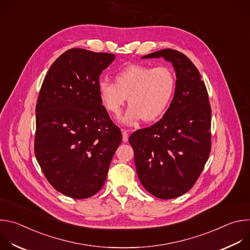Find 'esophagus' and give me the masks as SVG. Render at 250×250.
Here are the masks:
<instances>
[{
  "mask_svg": "<svg viewBox=\"0 0 250 250\" xmlns=\"http://www.w3.org/2000/svg\"><path fill=\"white\" fill-rule=\"evenodd\" d=\"M123 140L125 142L128 140V130H123Z\"/></svg>",
  "mask_w": 250,
  "mask_h": 250,
  "instance_id": "34e87169",
  "label": "esophagus"
}]
</instances>
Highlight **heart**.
<instances>
[{
	"mask_svg": "<svg viewBox=\"0 0 250 250\" xmlns=\"http://www.w3.org/2000/svg\"><path fill=\"white\" fill-rule=\"evenodd\" d=\"M175 84L170 67L131 64L120 71L116 82L100 79L98 93L104 109L115 116L121 114L128 98L130 104L120 122L132 125L142 119L146 122L158 119L171 102Z\"/></svg>",
	"mask_w": 250,
	"mask_h": 250,
	"instance_id": "heart-1",
	"label": "heart"
}]
</instances>
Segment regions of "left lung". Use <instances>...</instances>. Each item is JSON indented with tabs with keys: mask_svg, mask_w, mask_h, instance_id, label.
Masks as SVG:
<instances>
[{
	"mask_svg": "<svg viewBox=\"0 0 250 250\" xmlns=\"http://www.w3.org/2000/svg\"><path fill=\"white\" fill-rule=\"evenodd\" d=\"M160 57L175 70L173 100L159 122L134 131L128 140L141 185L151 195L168 200L188 192L204 169L210 151L211 111L193 62L170 48L142 56Z\"/></svg>",
	"mask_w": 250,
	"mask_h": 250,
	"instance_id": "1",
	"label": "left lung"
}]
</instances>
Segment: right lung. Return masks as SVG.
Returning a JSON list of instances; mask_svg holds the SVG:
<instances>
[{"mask_svg":"<svg viewBox=\"0 0 250 250\" xmlns=\"http://www.w3.org/2000/svg\"><path fill=\"white\" fill-rule=\"evenodd\" d=\"M115 57L69 49L53 62L40 91L35 157L53 188L70 198L101 190L122 142L98 93L100 75Z\"/></svg>","mask_w":250,"mask_h":250,"instance_id":"1","label":"right lung"}]
</instances>
